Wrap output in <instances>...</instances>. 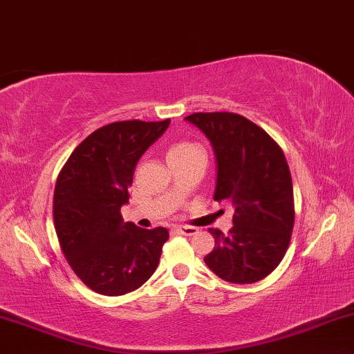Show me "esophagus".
Wrapping results in <instances>:
<instances>
[{"instance_id": "esophagus-1", "label": "esophagus", "mask_w": 354, "mask_h": 354, "mask_svg": "<svg viewBox=\"0 0 354 354\" xmlns=\"http://www.w3.org/2000/svg\"><path fill=\"white\" fill-rule=\"evenodd\" d=\"M174 232H178V234L181 235H196L198 234V229H194V227H187V225H178L174 227Z\"/></svg>"}]
</instances>
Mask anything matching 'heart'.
Wrapping results in <instances>:
<instances>
[{
	"label": "heart",
	"mask_w": 354,
	"mask_h": 354,
	"mask_svg": "<svg viewBox=\"0 0 354 354\" xmlns=\"http://www.w3.org/2000/svg\"><path fill=\"white\" fill-rule=\"evenodd\" d=\"M201 151L203 150L196 144H191V142H178V144L169 147L167 158H185V156L201 153Z\"/></svg>",
	"instance_id": "1"
}]
</instances>
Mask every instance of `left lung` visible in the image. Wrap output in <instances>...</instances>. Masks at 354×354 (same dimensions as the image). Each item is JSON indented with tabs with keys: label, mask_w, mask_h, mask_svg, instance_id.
<instances>
[{
	"label": "left lung",
	"mask_w": 354,
	"mask_h": 354,
	"mask_svg": "<svg viewBox=\"0 0 354 354\" xmlns=\"http://www.w3.org/2000/svg\"><path fill=\"white\" fill-rule=\"evenodd\" d=\"M216 151L214 201L234 204V227L209 229L216 247L209 270L234 284H252L276 270L294 227V192L284 151L259 125L235 113H194L186 118Z\"/></svg>",
	"instance_id": "left-lung-1"
}]
</instances>
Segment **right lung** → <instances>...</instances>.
Masks as SVG:
<instances>
[{
  "label": "right lung",
  "mask_w": 354,
  "mask_h": 354,
  "mask_svg": "<svg viewBox=\"0 0 354 354\" xmlns=\"http://www.w3.org/2000/svg\"><path fill=\"white\" fill-rule=\"evenodd\" d=\"M160 122L120 120L84 138L57 178L53 225L75 274L102 296H122L150 279L168 240L165 227L147 230L122 222L133 171L162 137Z\"/></svg>",
  "instance_id": "right-lung-1"
}]
</instances>
